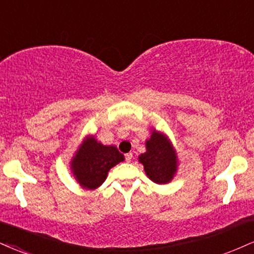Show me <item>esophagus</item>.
I'll list each match as a JSON object with an SVG mask.
<instances>
[{
  "instance_id": "obj_1",
  "label": "esophagus",
  "mask_w": 254,
  "mask_h": 254,
  "mask_svg": "<svg viewBox=\"0 0 254 254\" xmlns=\"http://www.w3.org/2000/svg\"><path fill=\"white\" fill-rule=\"evenodd\" d=\"M125 160H127V162L132 161V154H131V152H129V154L125 155Z\"/></svg>"
}]
</instances>
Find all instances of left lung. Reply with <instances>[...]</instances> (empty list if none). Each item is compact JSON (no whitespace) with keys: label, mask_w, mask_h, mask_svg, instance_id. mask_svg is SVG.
Returning <instances> with one entry per match:
<instances>
[{"label":"left lung","mask_w":254,"mask_h":254,"mask_svg":"<svg viewBox=\"0 0 254 254\" xmlns=\"http://www.w3.org/2000/svg\"><path fill=\"white\" fill-rule=\"evenodd\" d=\"M145 149L138 156V162L144 167L146 176L157 185L172 182L179 168V157L169 137L151 129L150 137L145 140Z\"/></svg>","instance_id":"left-lung-1"}]
</instances>
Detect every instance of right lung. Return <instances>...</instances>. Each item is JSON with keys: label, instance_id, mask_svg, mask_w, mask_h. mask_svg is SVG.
<instances>
[{"label": "right lung", "instance_id": "obj_1", "mask_svg": "<svg viewBox=\"0 0 254 254\" xmlns=\"http://www.w3.org/2000/svg\"><path fill=\"white\" fill-rule=\"evenodd\" d=\"M124 161L117 146L104 145L96 135H87L69 162V169L81 188L94 190L103 185L111 168Z\"/></svg>", "mask_w": 254, "mask_h": 254}]
</instances>
